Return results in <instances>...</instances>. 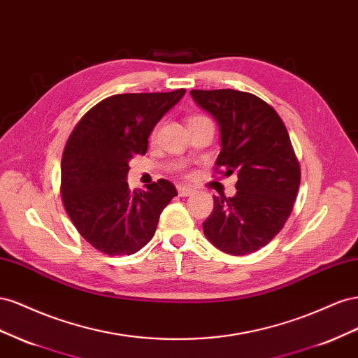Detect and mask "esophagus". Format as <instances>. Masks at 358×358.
Here are the masks:
<instances>
[{
	"label": "esophagus",
	"instance_id": "34e87169",
	"mask_svg": "<svg viewBox=\"0 0 358 358\" xmlns=\"http://www.w3.org/2000/svg\"><path fill=\"white\" fill-rule=\"evenodd\" d=\"M177 190L180 196H189L193 193V189L189 186H177Z\"/></svg>",
	"mask_w": 358,
	"mask_h": 358
}]
</instances>
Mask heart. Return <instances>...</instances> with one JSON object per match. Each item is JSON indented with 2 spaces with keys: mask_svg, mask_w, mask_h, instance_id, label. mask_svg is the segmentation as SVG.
<instances>
[{
  "mask_svg": "<svg viewBox=\"0 0 358 358\" xmlns=\"http://www.w3.org/2000/svg\"><path fill=\"white\" fill-rule=\"evenodd\" d=\"M199 117H201V115H195V117H192L190 120H193V118H199Z\"/></svg>",
  "mask_w": 358,
  "mask_h": 358,
  "instance_id": "heart-1",
  "label": "heart"
}]
</instances>
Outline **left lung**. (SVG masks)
I'll use <instances>...</instances> for the list:
<instances>
[{"instance_id": "left-lung-1", "label": "left lung", "mask_w": 358, "mask_h": 358, "mask_svg": "<svg viewBox=\"0 0 358 358\" xmlns=\"http://www.w3.org/2000/svg\"><path fill=\"white\" fill-rule=\"evenodd\" d=\"M190 94L220 127L216 173L238 177L236 195L214 196L203 234L224 253L257 252L280 232L299 193L300 163L288 130L278 112L255 94L237 90Z\"/></svg>"}]
</instances>
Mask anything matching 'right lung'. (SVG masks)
<instances>
[{"mask_svg":"<svg viewBox=\"0 0 358 358\" xmlns=\"http://www.w3.org/2000/svg\"><path fill=\"white\" fill-rule=\"evenodd\" d=\"M186 90L115 94L79 120L61 159V198L75 228L109 257L134 255L152 238L176 186L157 180L147 190H130L129 160L145 155L159 120Z\"/></svg>","mask_w":358,"mask_h":358,"instance_id":"add662e5","label":"right lung"}]
</instances>
